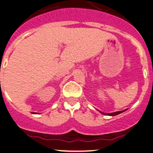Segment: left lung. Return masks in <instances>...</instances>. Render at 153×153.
<instances>
[{
	"instance_id": "obj_1",
	"label": "left lung",
	"mask_w": 153,
	"mask_h": 153,
	"mask_svg": "<svg viewBox=\"0 0 153 153\" xmlns=\"http://www.w3.org/2000/svg\"><path fill=\"white\" fill-rule=\"evenodd\" d=\"M126 111V109L125 110H123V111H115V112H112V113H108V114H106V113H104V112H102V111H99L100 112L102 113V114H106V115H109V116H115V115H117V114H120V113L123 112V111Z\"/></svg>"
}]
</instances>
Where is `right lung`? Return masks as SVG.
Segmentation results:
<instances>
[{
	"label": "right lung",
	"mask_w": 153,
	"mask_h": 153,
	"mask_svg": "<svg viewBox=\"0 0 153 153\" xmlns=\"http://www.w3.org/2000/svg\"><path fill=\"white\" fill-rule=\"evenodd\" d=\"M33 114H37V113H36V112H33Z\"/></svg>",
	"instance_id": "add662e5"
}]
</instances>
